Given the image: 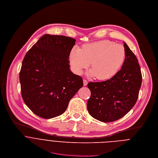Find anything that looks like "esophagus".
<instances>
[{"label": "esophagus", "instance_id": "obj_1", "mask_svg": "<svg viewBox=\"0 0 158 158\" xmlns=\"http://www.w3.org/2000/svg\"><path fill=\"white\" fill-rule=\"evenodd\" d=\"M87 84H88V81H87L86 80L84 79V80H83V85H84V86L87 85Z\"/></svg>", "mask_w": 158, "mask_h": 158}]
</instances>
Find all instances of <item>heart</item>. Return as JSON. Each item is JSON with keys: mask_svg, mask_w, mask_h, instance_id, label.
<instances>
[{"mask_svg": "<svg viewBox=\"0 0 158 158\" xmlns=\"http://www.w3.org/2000/svg\"><path fill=\"white\" fill-rule=\"evenodd\" d=\"M125 56L126 51L122 45L105 40L85 45L81 49L73 47L70 53V60L77 74H81L91 62L89 75L105 80L116 75L123 64Z\"/></svg>", "mask_w": 158, "mask_h": 158, "instance_id": "b5f03b06", "label": "heart"}]
</instances>
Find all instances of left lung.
Here are the masks:
<instances>
[{
    "label": "left lung",
    "mask_w": 158,
    "mask_h": 158,
    "mask_svg": "<svg viewBox=\"0 0 158 158\" xmlns=\"http://www.w3.org/2000/svg\"><path fill=\"white\" fill-rule=\"evenodd\" d=\"M126 56L121 69L110 79L89 82L91 96L87 109L94 118L102 122L118 120L128 113L138 98L142 75L138 60L127 44H124Z\"/></svg>",
    "instance_id": "obj_1"
}]
</instances>
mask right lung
I'll return each instance as SVG.
<instances>
[{"label":"right lung","mask_w":158,"mask_h":158,"mask_svg":"<svg viewBox=\"0 0 158 158\" xmlns=\"http://www.w3.org/2000/svg\"><path fill=\"white\" fill-rule=\"evenodd\" d=\"M76 40L44 35L26 53L19 74L22 97L36 115L55 118L64 113L83 85L70 70L69 60Z\"/></svg>","instance_id":"obj_1"}]
</instances>
